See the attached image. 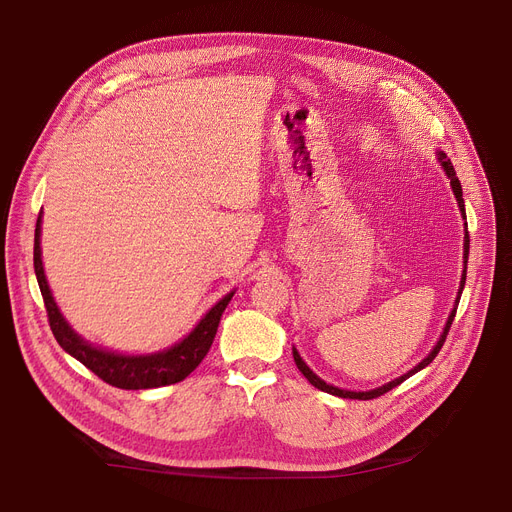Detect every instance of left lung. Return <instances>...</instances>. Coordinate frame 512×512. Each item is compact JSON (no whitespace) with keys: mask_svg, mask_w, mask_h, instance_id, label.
<instances>
[{"mask_svg":"<svg viewBox=\"0 0 512 512\" xmlns=\"http://www.w3.org/2000/svg\"><path fill=\"white\" fill-rule=\"evenodd\" d=\"M438 160L442 162V166H444V173L448 175V179H451V188H453V192H455V198H457V203H459V209H461V215H463V220H466V207H463V192H461V183H459V179H457V175H455V168H453V164H451V160L446 158V153H442V151H438ZM468 254H470V235H468V230H466V237H463V262H466V267H463V277H461V286H459V297H457V301H455V307H453V312H451V316H448V320H446V327H444V331H442V335H440V339H438V344H436V348H433L431 352H429V356L427 359H423L421 363H418L414 369H410L408 374H404V376H399L397 380H393V382H389V384H384V386H380V389H374V391H344V389H337V386H333V384H327L324 380H320L312 369H309L307 365H305V361L301 359V354L292 348V356H294V363H297V367H299V371L301 374L312 382L316 389H320V391H324V393H331V395H337V397H344V399H376V397H380V395H384V393H389L391 389H395L397 384H401L404 382L406 378H410L412 374H416V371H421L423 367H427L433 359H436L438 356V352H440V348L444 346V342H446V335H448V331H451V324H453V320H455V314H457V305H459V299H461V290H463V284H466V271H468Z\"/></svg>","mask_w":512,"mask_h":512,"instance_id":"obj_1","label":"left lung"}]
</instances>
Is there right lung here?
<instances>
[{"label":"right lung","instance_id":"1","mask_svg":"<svg viewBox=\"0 0 512 512\" xmlns=\"http://www.w3.org/2000/svg\"><path fill=\"white\" fill-rule=\"evenodd\" d=\"M40 224H42V213L38 215V222H36L34 269H36L38 286L44 299L46 316H49V324L57 344L68 354H72L76 361H81L87 369L94 371L100 380H104L111 386H117V389H126V391L156 389V386L175 384V382H181L183 378H188L200 365V361L207 356L213 344V337L218 333L220 318L224 314L228 301L232 299V294H235V290L228 292L224 299L215 303L205 314V318L196 324V329L173 348L156 352V354H141V356H128V354H117V352L96 348L94 344L85 342L79 333H74L70 329V324L59 312L49 284H46L42 256H40L42 254Z\"/></svg>","mask_w":512,"mask_h":512}]
</instances>
